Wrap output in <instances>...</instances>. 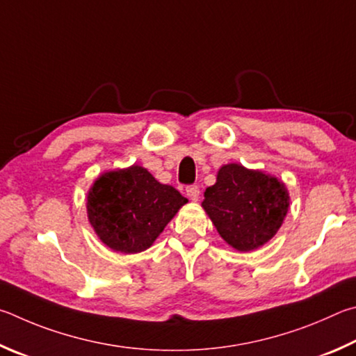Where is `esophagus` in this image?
Instances as JSON below:
<instances>
[{
    "label": "esophagus",
    "mask_w": 356,
    "mask_h": 356,
    "mask_svg": "<svg viewBox=\"0 0 356 356\" xmlns=\"http://www.w3.org/2000/svg\"><path fill=\"white\" fill-rule=\"evenodd\" d=\"M186 194L191 198V200H198V195H200V189H198V186H188L186 188Z\"/></svg>",
    "instance_id": "esophagus-1"
}]
</instances>
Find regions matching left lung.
I'll use <instances>...</instances> for the list:
<instances>
[{"instance_id": "1", "label": "left lung", "mask_w": 356, "mask_h": 356, "mask_svg": "<svg viewBox=\"0 0 356 356\" xmlns=\"http://www.w3.org/2000/svg\"><path fill=\"white\" fill-rule=\"evenodd\" d=\"M289 203L282 179L229 162L219 168L216 184L204 191L202 207L228 245L253 252L277 234Z\"/></svg>"}]
</instances>
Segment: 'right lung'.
<instances>
[{"label": "right lung", "instance_id": "1", "mask_svg": "<svg viewBox=\"0 0 356 356\" xmlns=\"http://www.w3.org/2000/svg\"><path fill=\"white\" fill-rule=\"evenodd\" d=\"M179 192L133 164L99 175L87 192V219L111 250L140 253L153 245L179 208Z\"/></svg>", "mask_w": 356, "mask_h": 356}]
</instances>
